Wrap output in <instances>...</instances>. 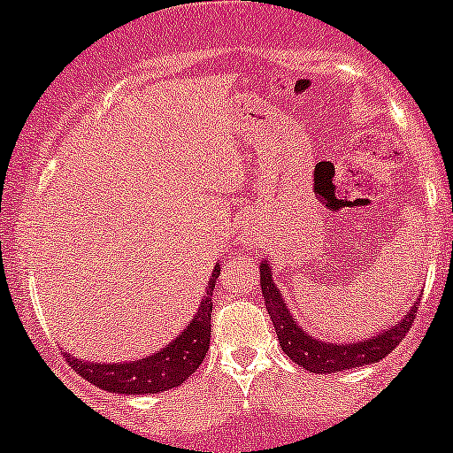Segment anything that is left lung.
Instances as JSON below:
<instances>
[{
	"mask_svg": "<svg viewBox=\"0 0 453 453\" xmlns=\"http://www.w3.org/2000/svg\"><path fill=\"white\" fill-rule=\"evenodd\" d=\"M259 285H262L264 304H266L270 319H273L280 349L292 357V362L300 364L304 371L317 372V375H327V372H339L383 360L388 353L396 349L398 342H403L411 324H413L415 313H418V303H413L396 324L371 336V339L356 342L321 341L309 334L296 321L283 294L274 283L273 266L268 264V259H262V264H259Z\"/></svg>",
	"mask_w": 453,
	"mask_h": 453,
	"instance_id": "obj_1",
	"label": "left lung"
}]
</instances>
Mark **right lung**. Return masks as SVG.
I'll return each mask as SVG.
<instances>
[{"label":"right lung","instance_id":"add662e5","mask_svg":"<svg viewBox=\"0 0 453 453\" xmlns=\"http://www.w3.org/2000/svg\"><path fill=\"white\" fill-rule=\"evenodd\" d=\"M221 273V264L212 268L209 288L202 298L194 319L187 324L176 339H173L159 351L150 353L140 360L126 362H91L74 357L70 351H64L65 362L82 379L93 383L104 392L112 394H159L179 388L187 377H191L204 362L211 345V313H212V289Z\"/></svg>","mask_w":453,"mask_h":453}]
</instances>
